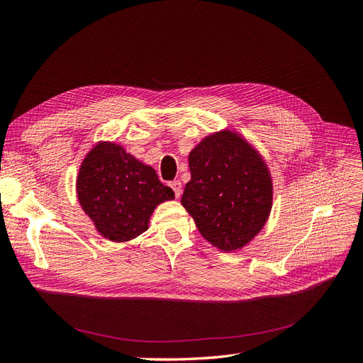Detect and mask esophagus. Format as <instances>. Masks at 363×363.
<instances>
[{
	"mask_svg": "<svg viewBox=\"0 0 363 363\" xmlns=\"http://www.w3.org/2000/svg\"><path fill=\"white\" fill-rule=\"evenodd\" d=\"M171 188H172L175 196H177V199H180V195H182V183H180V180H174L171 183Z\"/></svg>",
	"mask_w": 363,
	"mask_h": 363,
	"instance_id": "esophagus-1",
	"label": "esophagus"
}]
</instances>
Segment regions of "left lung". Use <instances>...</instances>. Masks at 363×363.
<instances>
[{
    "label": "left lung",
    "instance_id": "1",
    "mask_svg": "<svg viewBox=\"0 0 363 363\" xmlns=\"http://www.w3.org/2000/svg\"><path fill=\"white\" fill-rule=\"evenodd\" d=\"M182 204L201 236L221 251L244 248L267 224L272 177L260 152L233 130L206 136L189 152Z\"/></svg>",
    "mask_w": 363,
    "mask_h": 363
}]
</instances>
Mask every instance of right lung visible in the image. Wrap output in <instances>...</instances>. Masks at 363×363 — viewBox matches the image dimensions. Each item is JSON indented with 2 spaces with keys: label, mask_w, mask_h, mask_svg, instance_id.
Returning a JSON list of instances; mask_svg holds the SVG:
<instances>
[{
  "label": "right lung",
  "mask_w": 363,
  "mask_h": 363,
  "mask_svg": "<svg viewBox=\"0 0 363 363\" xmlns=\"http://www.w3.org/2000/svg\"><path fill=\"white\" fill-rule=\"evenodd\" d=\"M77 196L96 232L112 242H127L148 230L155 208L174 200L150 164L115 142L100 140L83 159Z\"/></svg>",
  "instance_id": "add662e5"
}]
</instances>
